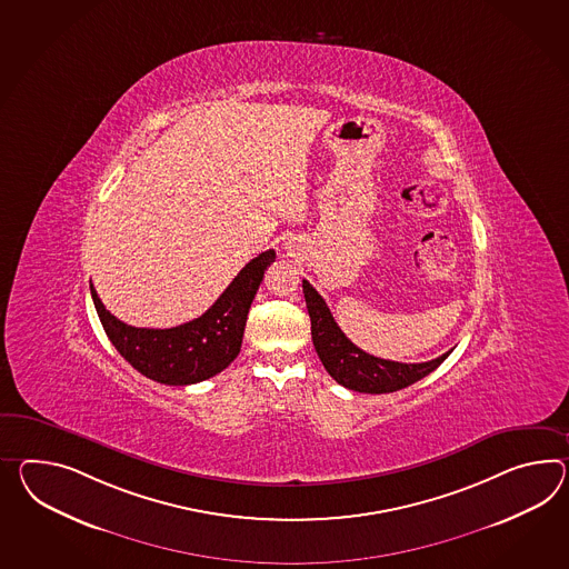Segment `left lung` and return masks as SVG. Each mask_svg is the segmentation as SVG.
<instances>
[{
  "label": "left lung",
  "instance_id": "8db88e82",
  "mask_svg": "<svg viewBox=\"0 0 569 569\" xmlns=\"http://www.w3.org/2000/svg\"><path fill=\"white\" fill-rule=\"evenodd\" d=\"M302 288H305L306 308L310 315L312 343L319 353L320 361L325 370L333 376L341 387L349 390L382 395V392H395V390L411 387L423 376L433 372L452 351L450 349L440 358L421 361V363H401V361L375 358L347 339L346 333L335 322L333 315L327 302L322 300V296L306 279L302 281Z\"/></svg>",
  "mask_w": 569,
  "mask_h": 569
}]
</instances>
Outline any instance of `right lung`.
I'll return each mask as SVG.
<instances>
[{"label":"right lung","mask_w":569,"mask_h":569,"mask_svg":"<svg viewBox=\"0 0 569 569\" xmlns=\"http://www.w3.org/2000/svg\"><path fill=\"white\" fill-rule=\"evenodd\" d=\"M276 261L269 249L240 269L222 296L199 319L172 329H138L112 317L90 283L98 319L114 349L138 372L160 385L184 387L220 375L240 353L244 325L264 269Z\"/></svg>","instance_id":"right-lung-1"}]
</instances>
